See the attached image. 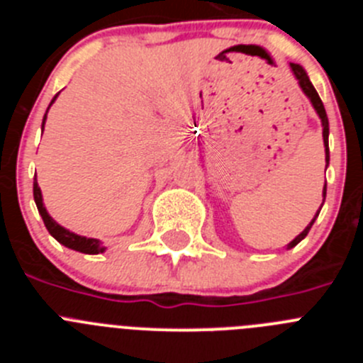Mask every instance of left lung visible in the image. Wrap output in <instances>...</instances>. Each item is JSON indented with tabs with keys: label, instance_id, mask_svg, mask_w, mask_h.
<instances>
[{
	"label": "left lung",
	"instance_id": "8db88e82",
	"mask_svg": "<svg viewBox=\"0 0 363 363\" xmlns=\"http://www.w3.org/2000/svg\"><path fill=\"white\" fill-rule=\"evenodd\" d=\"M291 69H293L294 76H296L298 83H300L301 91L306 92V96L311 99V104H313V107L316 108V112H318L320 120H322V125H323V145H325V162L329 163V120H327V114H325V108H323L322 99H320L318 92H316V89H314V86H313V83H311L309 78H307L306 70L301 69V67L298 65V63H291ZM325 191H327V187H325V185H323V201H325ZM320 209H322V207H320ZM316 216H318V213H316ZM316 216H314L313 221H311L309 225H307L306 229H303V233L298 234L296 238H294L293 242L289 243V247L298 245V243H300L301 240L306 238L307 233H309L311 227H313L314 220H316Z\"/></svg>",
	"mask_w": 363,
	"mask_h": 363
}]
</instances>
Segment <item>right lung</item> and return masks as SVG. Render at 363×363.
<instances>
[{
    "instance_id": "add662e5",
    "label": "right lung",
    "mask_w": 363,
    "mask_h": 363,
    "mask_svg": "<svg viewBox=\"0 0 363 363\" xmlns=\"http://www.w3.org/2000/svg\"><path fill=\"white\" fill-rule=\"evenodd\" d=\"M54 99H56V96H54ZM54 99L50 101V104H54ZM45 118H47V114H45ZM45 118H43V125H45ZM34 201H36V207L38 211H40L41 218H43V223L45 227H47V230H49V233L52 234L54 238L62 243V245L69 247V249H74V251L85 252V255H99V252L105 251V247L101 245L99 240L85 238V236H78V234L70 233V230H67L65 227L56 223V221L49 216L47 209L43 207V200H41V191L40 187H38V182H34Z\"/></svg>"
}]
</instances>
